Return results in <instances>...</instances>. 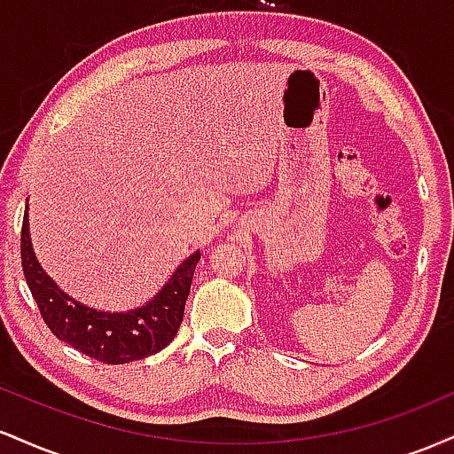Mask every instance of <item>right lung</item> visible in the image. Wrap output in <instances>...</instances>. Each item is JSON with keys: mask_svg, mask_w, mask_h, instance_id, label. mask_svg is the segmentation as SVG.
Segmentation results:
<instances>
[{"mask_svg": "<svg viewBox=\"0 0 454 454\" xmlns=\"http://www.w3.org/2000/svg\"><path fill=\"white\" fill-rule=\"evenodd\" d=\"M20 260L40 314L57 340L96 361L123 364L158 354L175 340L200 252L187 256L153 299L128 311H102L82 305L46 275L31 245L27 209L20 231Z\"/></svg>", "mask_w": 454, "mask_h": 454, "instance_id": "add662e5", "label": "right lung"}]
</instances>
